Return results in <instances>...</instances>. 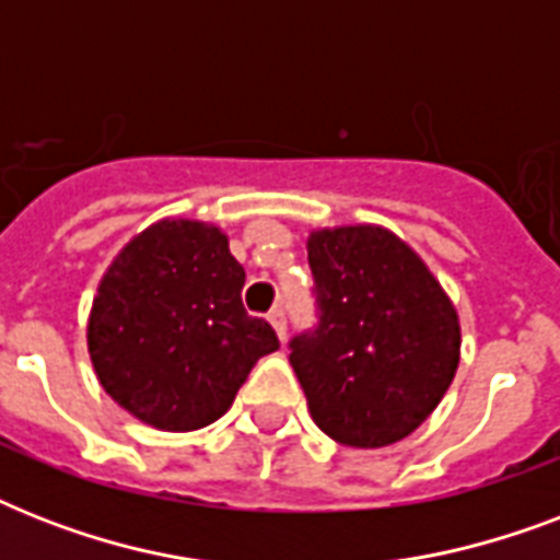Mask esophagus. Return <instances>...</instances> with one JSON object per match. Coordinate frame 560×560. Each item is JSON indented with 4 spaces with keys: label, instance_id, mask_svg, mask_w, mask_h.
I'll return each mask as SVG.
<instances>
[{
    "label": "esophagus",
    "instance_id": "esophagus-1",
    "mask_svg": "<svg viewBox=\"0 0 560 560\" xmlns=\"http://www.w3.org/2000/svg\"><path fill=\"white\" fill-rule=\"evenodd\" d=\"M267 319H270L272 328H276V334H279V340L284 342V337H288V316H284V311H281V307H272Z\"/></svg>",
    "mask_w": 560,
    "mask_h": 560
}]
</instances>
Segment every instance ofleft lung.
Masks as SVG:
<instances>
[{
    "label": "left lung",
    "instance_id": "1",
    "mask_svg": "<svg viewBox=\"0 0 560 560\" xmlns=\"http://www.w3.org/2000/svg\"><path fill=\"white\" fill-rule=\"evenodd\" d=\"M319 325L290 340L316 427L349 447L407 439L459 366V314L430 267L372 223L307 237Z\"/></svg>",
    "mask_w": 560,
    "mask_h": 560
}]
</instances>
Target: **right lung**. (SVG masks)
<instances>
[{"instance_id":"right-lung-1","label":"right lung","mask_w":560,"mask_h":560,"mask_svg":"<svg viewBox=\"0 0 560 560\" xmlns=\"http://www.w3.org/2000/svg\"><path fill=\"white\" fill-rule=\"evenodd\" d=\"M246 272L214 223L165 218L130 241L92 299L86 346L101 386L168 433L218 421L279 337L241 302Z\"/></svg>"}]
</instances>
